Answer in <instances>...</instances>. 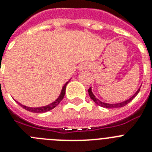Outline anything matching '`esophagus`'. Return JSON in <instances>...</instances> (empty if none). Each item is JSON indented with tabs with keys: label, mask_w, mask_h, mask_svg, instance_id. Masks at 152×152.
Segmentation results:
<instances>
[{
	"label": "esophagus",
	"mask_w": 152,
	"mask_h": 152,
	"mask_svg": "<svg viewBox=\"0 0 152 152\" xmlns=\"http://www.w3.org/2000/svg\"><path fill=\"white\" fill-rule=\"evenodd\" d=\"M88 67H89V64L88 63H82L79 65L78 70H80V71H83V70L88 68Z\"/></svg>",
	"instance_id": "34e87169"
}]
</instances>
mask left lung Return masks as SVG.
<instances>
[{
    "mask_svg": "<svg viewBox=\"0 0 152 152\" xmlns=\"http://www.w3.org/2000/svg\"><path fill=\"white\" fill-rule=\"evenodd\" d=\"M141 88V87H140ZM140 88L138 89V91L134 93L133 95L130 98H128V99L125 100L124 102H119V103H115V104H109V103H105V102H103L102 101H100L98 98H97L95 97L94 94H93V92H92V89H91V87L90 88L88 89V94L89 96H90V98L93 100V102H94L95 104H97L98 105L101 106V107H105V108H117V107H122L124 106H125L126 104H128L129 102H131L132 100L134 99V97H135L137 94H138V92L140 91Z\"/></svg>",
    "mask_w": 152,
    "mask_h": 152,
    "instance_id": "1",
    "label": "left lung"
}]
</instances>
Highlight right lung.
<instances>
[{"instance_id": "right-lung-1", "label": "right lung", "mask_w": 152, "mask_h": 152, "mask_svg": "<svg viewBox=\"0 0 152 152\" xmlns=\"http://www.w3.org/2000/svg\"><path fill=\"white\" fill-rule=\"evenodd\" d=\"M69 81H70V80L68 81H67V82H66L65 84L64 85V86L62 87V89H61V93H60V94H59V96L58 97V98H57L55 101H54L52 103L49 104H48V105L42 106V107H28V106L24 105V104H22L19 103V102H18L17 101L16 102H18V104H19V105L21 106L23 108H24V109L27 110V111H31V112H34V113H45V112H47V111H50V110H52L53 108H54V107H56V106H58V104H59V103L61 102L62 99H63L64 97V94H65L66 86H67V85L68 84V82H69Z\"/></svg>"}]
</instances>
